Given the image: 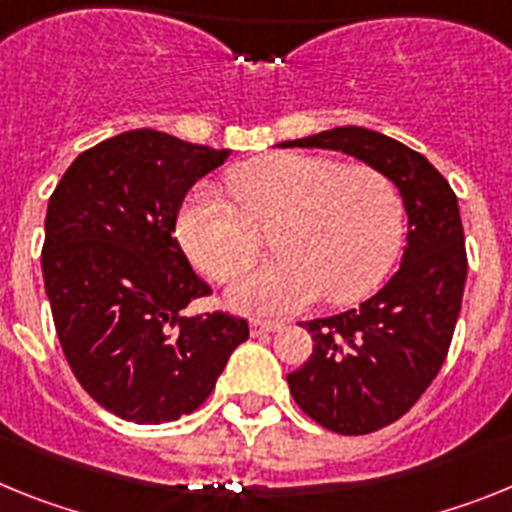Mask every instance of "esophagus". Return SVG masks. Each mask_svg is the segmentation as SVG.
<instances>
[{"label":"esophagus","instance_id":"34e87169","mask_svg":"<svg viewBox=\"0 0 512 512\" xmlns=\"http://www.w3.org/2000/svg\"><path fill=\"white\" fill-rule=\"evenodd\" d=\"M250 330L255 337H262V335H270V332L283 330V322H273V319H252Z\"/></svg>","mask_w":512,"mask_h":512}]
</instances>
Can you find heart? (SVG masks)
Listing matches in <instances>:
<instances>
[{
	"instance_id": "heart-1",
	"label": "heart",
	"mask_w": 512,
	"mask_h": 512,
	"mask_svg": "<svg viewBox=\"0 0 512 512\" xmlns=\"http://www.w3.org/2000/svg\"><path fill=\"white\" fill-rule=\"evenodd\" d=\"M237 206L211 185L177 219L190 260L231 281L257 257V226L273 224L281 255L239 278L226 304L242 314H283L327 296L353 301L384 278L402 239V198L384 172L299 151H275L231 172Z\"/></svg>"
}]
</instances>
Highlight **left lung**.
I'll use <instances>...</instances> for the list:
<instances>
[{
  "instance_id": "8db88e82",
  "label": "left lung",
  "mask_w": 512,
  "mask_h": 512,
  "mask_svg": "<svg viewBox=\"0 0 512 512\" xmlns=\"http://www.w3.org/2000/svg\"><path fill=\"white\" fill-rule=\"evenodd\" d=\"M278 146L350 154L402 195L407 247L399 270L358 309L301 324L314 350L288 373L296 404L322 428L373 433L410 410L446 361L466 283L459 201L422 154L371 128L340 126Z\"/></svg>"
}]
</instances>
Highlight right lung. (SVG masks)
<instances>
[{
  "instance_id": "1",
  "label": "right lung",
  "mask_w": 512,
  "mask_h": 512,
  "mask_svg": "<svg viewBox=\"0 0 512 512\" xmlns=\"http://www.w3.org/2000/svg\"><path fill=\"white\" fill-rule=\"evenodd\" d=\"M229 154L136 128L82 151L48 201L43 283L61 348L87 394L128 422L198 410L250 337L244 319L185 311L211 288L175 239L188 190Z\"/></svg>"
}]
</instances>
